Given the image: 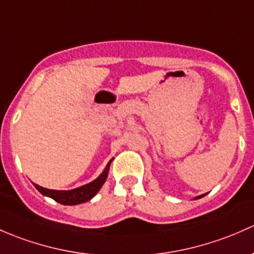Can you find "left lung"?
Returning <instances> with one entry per match:
<instances>
[{"mask_svg":"<svg viewBox=\"0 0 254 254\" xmlns=\"http://www.w3.org/2000/svg\"><path fill=\"white\" fill-rule=\"evenodd\" d=\"M202 197H204V194H202V195H199V197H197V199H198V198H202Z\"/></svg>","mask_w":254,"mask_h":254,"instance_id":"left-lung-1","label":"left lung"}]
</instances>
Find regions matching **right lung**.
Masks as SVG:
<instances>
[{
  "mask_svg": "<svg viewBox=\"0 0 254 254\" xmlns=\"http://www.w3.org/2000/svg\"><path fill=\"white\" fill-rule=\"evenodd\" d=\"M112 159L109 161V164L106 165L105 170L103 171V174L98 177L96 180H94L90 184L82 186V187L74 188V190H48V188H44L41 186L35 185L36 190L44 195H48V197L52 198L56 202L61 203L64 205H75L80 204V203H85L88 200H90L96 193L99 192V190L101 188V186L104 185V182L108 179V174L110 170V164H111Z\"/></svg>",
  "mask_w": 254,
  "mask_h": 254,
  "instance_id": "right-lung-1",
  "label": "right lung"
}]
</instances>
